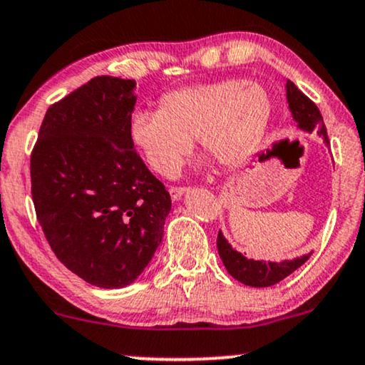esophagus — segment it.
I'll use <instances>...</instances> for the list:
<instances>
[{"label":"esophagus","mask_w":365,"mask_h":365,"mask_svg":"<svg viewBox=\"0 0 365 365\" xmlns=\"http://www.w3.org/2000/svg\"><path fill=\"white\" fill-rule=\"evenodd\" d=\"M185 194V187H170V195L173 200H180Z\"/></svg>","instance_id":"1"}]
</instances>
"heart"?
Masks as SVG:
<instances>
[{
    "label": "heart",
    "instance_id": "b5f03b06",
    "mask_svg": "<svg viewBox=\"0 0 365 365\" xmlns=\"http://www.w3.org/2000/svg\"><path fill=\"white\" fill-rule=\"evenodd\" d=\"M272 117L270 96L247 80L180 88L161 96L158 110H135L127 124L130 144L158 175L173 177L192 138L219 163L243 160Z\"/></svg>",
    "mask_w": 365,
    "mask_h": 365
}]
</instances>
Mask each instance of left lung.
Returning a JSON list of instances; mask_svg holds the SVG:
<instances>
[{
	"label": "left lung",
	"mask_w": 365,
	"mask_h": 365,
	"mask_svg": "<svg viewBox=\"0 0 365 365\" xmlns=\"http://www.w3.org/2000/svg\"><path fill=\"white\" fill-rule=\"evenodd\" d=\"M285 88H287L289 108H291L297 125L301 129L308 130V133H313L316 129V133L322 135L324 143L330 144L322 112L318 110L313 100H309L292 81H287ZM217 252L230 275L240 280L241 284L252 285V287H269V285L280 282L287 275H291L294 270L299 269L302 263L308 262V258L311 257V253H308L299 258H294V260H284L280 263L252 260V258H247L245 255L232 250L221 231L217 235Z\"/></svg>",
	"instance_id": "1"
}]
</instances>
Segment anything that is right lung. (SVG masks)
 Returning a JSON list of instances; mask_svg holds the SVG:
<instances>
[{
	"label": "right lung",
	"mask_w": 365,
	"mask_h": 365,
	"mask_svg": "<svg viewBox=\"0 0 365 365\" xmlns=\"http://www.w3.org/2000/svg\"><path fill=\"white\" fill-rule=\"evenodd\" d=\"M135 81L96 76L51 105L30 156L38 225L88 284H133L163 238L171 199L127 135Z\"/></svg>",
	"instance_id": "1"
}]
</instances>
